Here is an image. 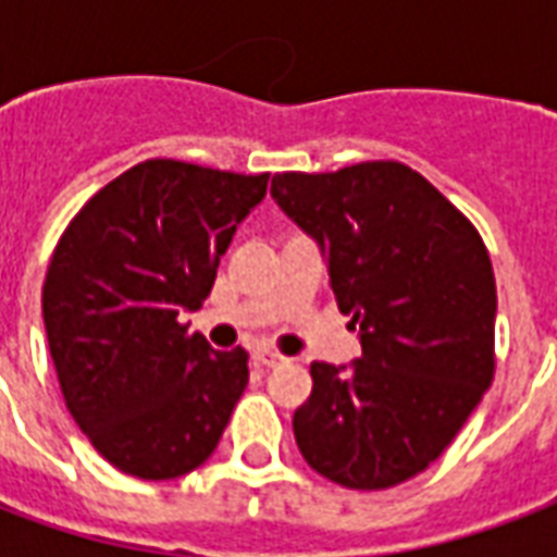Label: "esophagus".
I'll list each match as a JSON object with an SVG mask.
<instances>
[{
  "mask_svg": "<svg viewBox=\"0 0 557 557\" xmlns=\"http://www.w3.org/2000/svg\"><path fill=\"white\" fill-rule=\"evenodd\" d=\"M256 361L262 363V367H280V363H286V358L280 351L262 346V349H256Z\"/></svg>",
  "mask_w": 557,
  "mask_h": 557,
  "instance_id": "obj_1",
  "label": "esophagus"
}]
</instances>
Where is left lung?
I'll return each mask as SVG.
<instances>
[{"instance_id":"1","label":"left lung","mask_w":557,"mask_h":557,"mask_svg":"<svg viewBox=\"0 0 557 557\" xmlns=\"http://www.w3.org/2000/svg\"><path fill=\"white\" fill-rule=\"evenodd\" d=\"M271 196L325 256L361 358L313 361L295 411L307 466L349 490H387L444 454L495 373V274L468 218L420 172L367 160L280 172Z\"/></svg>"}]
</instances>
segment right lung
Returning <instances> with one entry per match:
<instances>
[{
	"instance_id": "1",
	"label": "right lung",
	"mask_w": 557,
	"mask_h": 557,
	"mask_svg": "<svg viewBox=\"0 0 557 557\" xmlns=\"http://www.w3.org/2000/svg\"><path fill=\"white\" fill-rule=\"evenodd\" d=\"M268 172L143 160L91 196L59 238L41 307L71 418L131 478L172 480L214 454L247 387V351L211 349L199 310Z\"/></svg>"
}]
</instances>
